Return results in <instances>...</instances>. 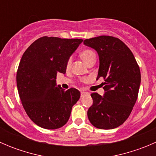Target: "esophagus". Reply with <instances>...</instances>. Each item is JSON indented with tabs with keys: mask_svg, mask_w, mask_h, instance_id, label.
Masks as SVG:
<instances>
[{
	"mask_svg": "<svg viewBox=\"0 0 156 156\" xmlns=\"http://www.w3.org/2000/svg\"><path fill=\"white\" fill-rule=\"evenodd\" d=\"M88 93L87 92H84V91H81V97H84V96L87 95Z\"/></svg>",
	"mask_w": 156,
	"mask_h": 156,
	"instance_id": "34e87169",
	"label": "esophagus"
}]
</instances>
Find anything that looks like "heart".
<instances>
[{
    "label": "heart",
    "instance_id": "obj_1",
    "mask_svg": "<svg viewBox=\"0 0 156 156\" xmlns=\"http://www.w3.org/2000/svg\"><path fill=\"white\" fill-rule=\"evenodd\" d=\"M80 56H81V59L84 60V62H85L87 65H90V63H93L94 62L95 63L96 62V53L93 51L92 50H89V49H87V50H84L83 51H81L80 53ZM71 64H72V59H69L68 61H67L66 63V68L69 69L71 67Z\"/></svg>",
    "mask_w": 156,
    "mask_h": 156
}]
</instances>
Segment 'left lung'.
Returning <instances> with one entry per match:
<instances>
[{
    "label": "left lung",
    "instance_id": "1",
    "mask_svg": "<svg viewBox=\"0 0 156 156\" xmlns=\"http://www.w3.org/2000/svg\"><path fill=\"white\" fill-rule=\"evenodd\" d=\"M84 44L98 53L97 80L104 79V95L91 94L88 119L97 128H115L127 120L137 99L141 81L139 66L130 49L117 37L99 36L86 39Z\"/></svg>",
    "mask_w": 156,
    "mask_h": 156
}]
</instances>
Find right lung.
<instances>
[{
    "mask_svg": "<svg viewBox=\"0 0 156 156\" xmlns=\"http://www.w3.org/2000/svg\"><path fill=\"white\" fill-rule=\"evenodd\" d=\"M82 39L42 37L23 53L16 73V84L23 108L31 120L45 129L65 125L79 90L56 86L58 72L66 73V63Z\"/></svg>",
    "mask_w": 156,
    "mask_h": 156,
    "instance_id": "obj_1",
    "label": "right lung"
}]
</instances>
